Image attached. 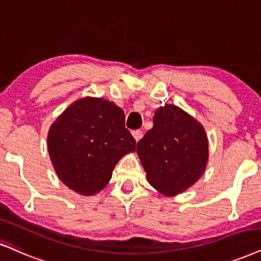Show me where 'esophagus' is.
Wrapping results in <instances>:
<instances>
[{
    "instance_id": "1",
    "label": "esophagus",
    "mask_w": 261,
    "mask_h": 261,
    "mask_svg": "<svg viewBox=\"0 0 261 261\" xmlns=\"http://www.w3.org/2000/svg\"><path fill=\"white\" fill-rule=\"evenodd\" d=\"M133 137H134V139H136L137 141H139L141 138H143V130H140V129H138V130H133Z\"/></svg>"
}]
</instances>
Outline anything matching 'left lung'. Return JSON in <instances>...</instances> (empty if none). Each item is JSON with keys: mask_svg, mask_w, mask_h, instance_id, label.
<instances>
[{"mask_svg": "<svg viewBox=\"0 0 261 261\" xmlns=\"http://www.w3.org/2000/svg\"><path fill=\"white\" fill-rule=\"evenodd\" d=\"M147 180L168 196L181 194L203 174L208 161L205 132L178 106L165 104L153 116V127L138 141Z\"/></svg>", "mask_w": 261, "mask_h": 261, "instance_id": "8db88e82", "label": "left lung"}]
</instances>
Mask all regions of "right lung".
Masks as SVG:
<instances>
[{
	"instance_id": "add662e5",
	"label": "right lung",
	"mask_w": 261,
	"mask_h": 261,
	"mask_svg": "<svg viewBox=\"0 0 261 261\" xmlns=\"http://www.w3.org/2000/svg\"><path fill=\"white\" fill-rule=\"evenodd\" d=\"M136 144L124 127V112L101 98L75 101L48 133V151L58 176L83 196L104 189L118 161L136 151Z\"/></svg>"
}]
</instances>
